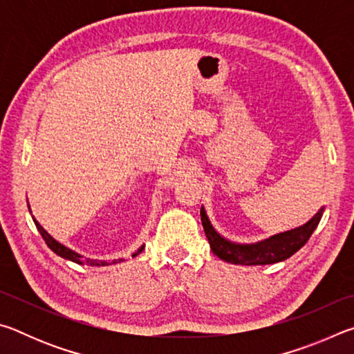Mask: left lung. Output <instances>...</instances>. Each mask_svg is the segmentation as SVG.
I'll return each instance as SVG.
<instances>
[{
	"label": "left lung",
	"mask_w": 354,
	"mask_h": 354,
	"mask_svg": "<svg viewBox=\"0 0 354 354\" xmlns=\"http://www.w3.org/2000/svg\"><path fill=\"white\" fill-rule=\"evenodd\" d=\"M322 207L308 223L298 226L295 230L281 232V234L272 236L266 241L256 243H234L227 239L221 237L217 231L214 230L211 221L207 218L205 207L201 206V223L205 227V234L211 245V250L215 256H218L221 261L231 263H241V266H267V263H274L286 261L287 257L295 254L297 251L303 247L313 236L317 225L320 223L323 215Z\"/></svg>",
	"instance_id": "1"
}]
</instances>
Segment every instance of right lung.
<instances>
[{
	"instance_id": "add662e5",
	"label": "right lung",
	"mask_w": 354,
	"mask_h": 354,
	"mask_svg": "<svg viewBox=\"0 0 354 354\" xmlns=\"http://www.w3.org/2000/svg\"><path fill=\"white\" fill-rule=\"evenodd\" d=\"M28 207H29V205H28ZM32 220H34V223H35V226H37V230H39V232H40V236L44 237V241L46 242V245L48 247H50L53 251H55V253L57 254V256H61V257H64V259H67V261H71V262H76V263H88V266H97V267H100V266H111V263H118V262H123V259H115V261H112V262H106V261H93V259H84V257L81 256V254H77L76 251H73V250H70L68 247H65V245H62L61 242H57L55 237H51L50 234H48V232L44 230V227H41V225L39 223L37 220H35L34 217H32ZM143 248V247H142ZM142 248L137 251V253H134L133 256H136V254H139L140 251H142Z\"/></svg>"
}]
</instances>
